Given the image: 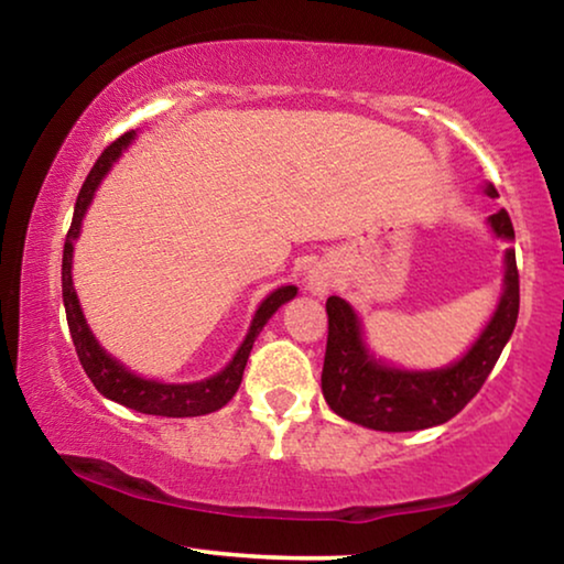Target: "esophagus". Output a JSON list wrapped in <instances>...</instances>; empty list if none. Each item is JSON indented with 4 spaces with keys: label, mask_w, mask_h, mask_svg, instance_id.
Wrapping results in <instances>:
<instances>
[{
    "label": "esophagus",
    "mask_w": 564,
    "mask_h": 564,
    "mask_svg": "<svg viewBox=\"0 0 564 564\" xmlns=\"http://www.w3.org/2000/svg\"><path fill=\"white\" fill-rule=\"evenodd\" d=\"M334 282H336V269L326 264V261H315L305 274V284L313 295H326V292L334 288Z\"/></svg>",
    "instance_id": "1"
}]
</instances>
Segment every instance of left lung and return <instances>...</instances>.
Listing matches in <instances>:
<instances>
[{
	"instance_id": "8db88e82",
	"label": "left lung",
	"mask_w": 564,
	"mask_h": 564,
	"mask_svg": "<svg viewBox=\"0 0 564 564\" xmlns=\"http://www.w3.org/2000/svg\"><path fill=\"white\" fill-rule=\"evenodd\" d=\"M482 195L498 197L490 182ZM490 234L513 241V226L506 210L488 218ZM328 344L323 359L321 390L330 411L365 429L421 431L454 419L477 395L496 367L519 318V272L516 251H503V288L492 315L473 346L457 361L436 369H405L377 357L369 349L359 313L341 297H328Z\"/></svg>"
}]
</instances>
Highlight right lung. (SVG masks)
<instances>
[{
	"instance_id": "right-lung-1",
	"label": "right lung",
	"mask_w": 564,
	"mask_h": 564,
	"mask_svg": "<svg viewBox=\"0 0 564 564\" xmlns=\"http://www.w3.org/2000/svg\"><path fill=\"white\" fill-rule=\"evenodd\" d=\"M135 141V130L120 135L118 141L107 145L102 156L97 159V164L91 166L87 180H84L79 197H76L74 205V220L72 228L66 234L64 243V264H61V292H64V307H66V321L68 330H72V341L76 346V357H79L84 372L95 388L102 392L107 400H115V403L130 408V411L145 413V415H166V419H192V415H205L215 413L218 408L228 403L230 398L236 395L238 384L243 380L246 361H249L251 346L257 341V336L264 330L269 318L280 311L284 303H290L292 297L297 295L295 284H282L269 292V295L261 300L257 313H253L251 326L246 330L241 346H238L234 357L220 372H215L205 380L197 382H161L153 380V377H141L135 375L133 369H128L120 359H115L110 351L105 349L102 344L97 341V336L91 334L87 318H84L79 295H76L74 288V243L82 234L84 215H87L91 199H95L99 184L107 174L112 172L115 161H120L122 153L130 149V143Z\"/></svg>"
}]
</instances>
